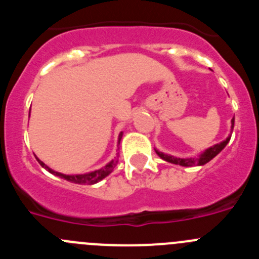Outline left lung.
Returning a JSON list of instances; mask_svg holds the SVG:
<instances>
[{"mask_svg": "<svg viewBox=\"0 0 259 259\" xmlns=\"http://www.w3.org/2000/svg\"><path fill=\"white\" fill-rule=\"evenodd\" d=\"M233 125H235V118H232L231 120V134L228 135L227 139L223 141H221L219 144H215V145L210 146L207 149H205L203 152H201L198 154V157H189V158H179V157H174L171 154H166V153L161 152V150H158L157 148H154L155 153L159 158H162L163 161L168 162V163H174V164H179V166H184V167H191V166H203V164H206L207 162H210L214 157L219 154L222 150L226 148L228 143L231 140V135H232L233 131Z\"/></svg>", "mask_w": 259, "mask_h": 259, "instance_id": "left-lung-1", "label": "left lung"}]
</instances>
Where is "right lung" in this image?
<instances>
[{
	"instance_id": "add662e5",
	"label": "right lung",
	"mask_w": 259,
	"mask_h": 259,
	"mask_svg": "<svg viewBox=\"0 0 259 259\" xmlns=\"http://www.w3.org/2000/svg\"><path fill=\"white\" fill-rule=\"evenodd\" d=\"M122 137H123V132H120L118 136V144H120ZM118 158H119V153L114 159H111L109 163L105 164L102 168H98V170L89 171V172H84V174H62V172H58V171H54L53 168H50V167L47 166L44 162L40 161L38 158H37V161L41 166L44 167L45 170L49 171V172L53 174V175L58 176V178H61V179H65L70 183H74V184L93 185V184H97V183L101 182V180H104L106 176H109L110 174L113 172L115 166L118 164Z\"/></svg>"
}]
</instances>
